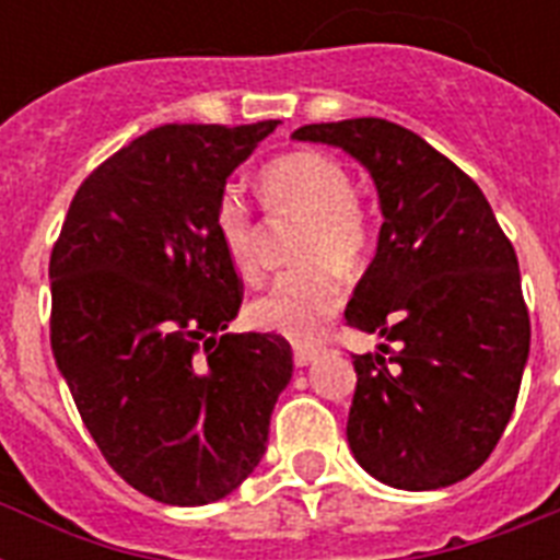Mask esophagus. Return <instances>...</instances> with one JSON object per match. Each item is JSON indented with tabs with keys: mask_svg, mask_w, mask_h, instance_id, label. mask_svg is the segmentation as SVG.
Instances as JSON below:
<instances>
[{
	"mask_svg": "<svg viewBox=\"0 0 560 560\" xmlns=\"http://www.w3.org/2000/svg\"><path fill=\"white\" fill-rule=\"evenodd\" d=\"M319 346H314V342H293V363L296 366H307L311 360H316V354H319Z\"/></svg>",
	"mask_w": 560,
	"mask_h": 560,
	"instance_id": "1",
	"label": "esophagus"
}]
</instances>
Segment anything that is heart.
<instances>
[{
    "label": "heart",
    "instance_id": "b5f03b06",
    "mask_svg": "<svg viewBox=\"0 0 560 560\" xmlns=\"http://www.w3.org/2000/svg\"><path fill=\"white\" fill-rule=\"evenodd\" d=\"M258 188L272 214H296L305 223L293 246V258L302 264L281 272L255 299L249 319L293 342H314L342 305L337 267L354 272L369 261L377 220L354 194L349 168L328 153H281L261 168ZM214 229L229 264L246 279L258 276V220L241 188L226 186L218 194Z\"/></svg>",
    "mask_w": 560,
    "mask_h": 560
}]
</instances>
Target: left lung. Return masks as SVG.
I'll return each mask as SVG.
<instances>
[{
  "label": "left lung",
  "instance_id": "left-lung-1",
  "mask_svg": "<svg viewBox=\"0 0 560 560\" xmlns=\"http://www.w3.org/2000/svg\"><path fill=\"white\" fill-rule=\"evenodd\" d=\"M293 139L351 153L381 197L377 255L346 307V325L386 337L383 354H351V453L392 488L453 486L500 442L529 358L512 241L477 183L407 127L346 118Z\"/></svg>",
  "mask_w": 560,
  "mask_h": 560
}]
</instances>
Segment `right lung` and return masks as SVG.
Here are the masks:
<instances>
[{
	"mask_svg": "<svg viewBox=\"0 0 560 560\" xmlns=\"http://www.w3.org/2000/svg\"><path fill=\"white\" fill-rule=\"evenodd\" d=\"M281 121L162 125L74 191L51 249V351L127 486L168 505L235 491L267 451L293 374L279 334H223L244 284L214 200Z\"/></svg>",
	"mask_w": 560,
	"mask_h": 560,
	"instance_id": "right-lung-1",
	"label": "right lung"
}]
</instances>
